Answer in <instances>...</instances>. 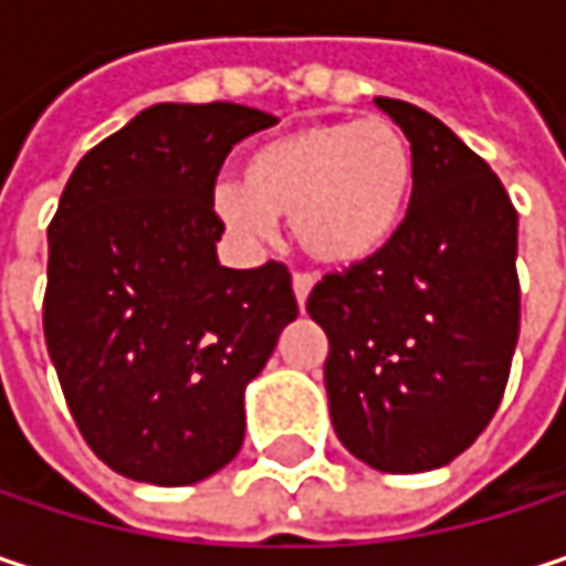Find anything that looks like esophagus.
I'll return each mask as SVG.
<instances>
[{
	"instance_id": "34e87169",
	"label": "esophagus",
	"mask_w": 566,
	"mask_h": 566,
	"mask_svg": "<svg viewBox=\"0 0 566 566\" xmlns=\"http://www.w3.org/2000/svg\"><path fill=\"white\" fill-rule=\"evenodd\" d=\"M291 287H294V297H297V304L304 307V304H307V294H311V287H314V279H311L307 272H294Z\"/></svg>"
}]
</instances>
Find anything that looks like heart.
Wrapping results in <instances>:
<instances>
[{
  "label": "heart",
  "instance_id": "heart-1",
  "mask_svg": "<svg viewBox=\"0 0 566 566\" xmlns=\"http://www.w3.org/2000/svg\"><path fill=\"white\" fill-rule=\"evenodd\" d=\"M416 196V154L387 117L317 120L259 144L242 186L216 189V212L245 235L287 219L301 252L331 269L377 259L402 232Z\"/></svg>",
  "mask_w": 566,
  "mask_h": 566
}]
</instances>
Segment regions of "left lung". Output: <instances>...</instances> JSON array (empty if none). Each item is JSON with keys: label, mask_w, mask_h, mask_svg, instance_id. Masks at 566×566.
I'll use <instances>...</instances> for the list:
<instances>
[{"label": "left lung", "mask_w": 566, "mask_h": 566, "mask_svg": "<svg viewBox=\"0 0 566 566\" xmlns=\"http://www.w3.org/2000/svg\"><path fill=\"white\" fill-rule=\"evenodd\" d=\"M416 154V196L394 242L314 284L307 314L331 354V422L370 469L429 472L492 422L521 327L517 212L502 179L442 120L377 97Z\"/></svg>", "instance_id": "left-lung-1"}]
</instances>
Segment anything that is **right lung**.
Returning <instances> with one entry per match:
<instances>
[{
    "mask_svg": "<svg viewBox=\"0 0 566 566\" xmlns=\"http://www.w3.org/2000/svg\"><path fill=\"white\" fill-rule=\"evenodd\" d=\"M279 117L154 104L74 167L49 226L45 344L67 409L114 472L192 485L235 459L245 387L297 317L282 262L219 265L229 150Z\"/></svg>",
    "mask_w": 566,
    "mask_h": 566,
    "instance_id": "1",
    "label": "right lung"
}]
</instances>
